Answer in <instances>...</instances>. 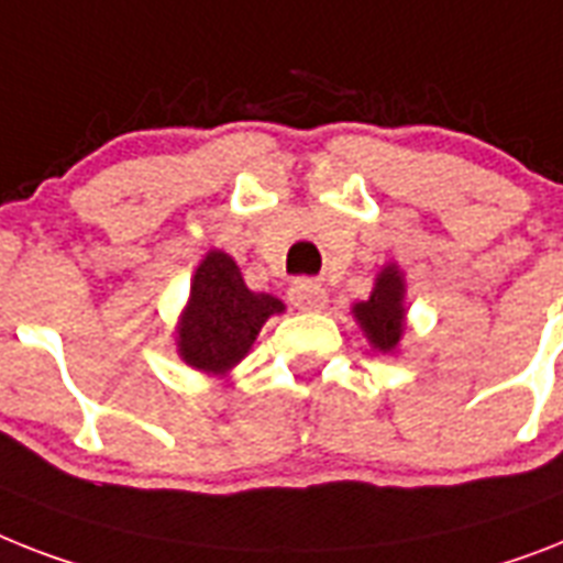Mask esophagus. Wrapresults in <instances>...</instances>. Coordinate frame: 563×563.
<instances>
[{
	"label": "esophagus",
	"instance_id": "esophagus-1",
	"mask_svg": "<svg viewBox=\"0 0 563 563\" xmlns=\"http://www.w3.org/2000/svg\"><path fill=\"white\" fill-rule=\"evenodd\" d=\"M289 300L297 309L312 312V309H321V306L327 303V289L314 280H295L289 289Z\"/></svg>",
	"mask_w": 563,
	"mask_h": 563
}]
</instances>
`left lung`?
Wrapping results in <instances>:
<instances>
[{"label": "left lung", "mask_w": 563, "mask_h": 563, "mask_svg": "<svg viewBox=\"0 0 563 563\" xmlns=\"http://www.w3.org/2000/svg\"><path fill=\"white\" fill-rule=\"evenodd\" d=\"M405 274L396 263L378 272L376 286L367 300L353 306L355 321L361 323L364 335L378 353H396L405 335Z\"/></svg>", "instance_id": "1"}]
</instances>
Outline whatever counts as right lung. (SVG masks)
Returning a JSON list of instances; mask_svg holds the SVG:
<instances>
[{
  "label": "right lung",
  "mask_w": 563,
  "mask_h": 563,
  "mask_svg": "<svg viewBox=\"0 0 563 563\" xmlns=\"http://www.w3.org/2000/svg\"><path fill=\"white\" fill-rule=\"evenodd\" d=\"M286 306L266 291H251L225 251H208L190 280V297L176 327V346L185 364L210 376L236 367L263 323Z\"/></svg>",
  "instance_id": "obj_1"
}]
</instances>
